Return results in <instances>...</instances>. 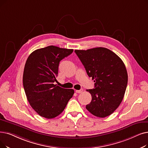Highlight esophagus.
Here are the masks:
<instances>
[{
  "label": "esophagus",
  "instance_id": "34e87169",
  "mask_svg": "<svg viewBox=\"0 0 148 148\" xmlns=\"http://www.w3.org/2000/svg\"><path fill=\"white\" fill-rule=\"evenodd\" d=\"M76 93H82L83 92V90L82 89H80V90H76L75 91Z\"/></svg>",
  "mask_w": 148,
  "mask_h": 148
}]
</instances>
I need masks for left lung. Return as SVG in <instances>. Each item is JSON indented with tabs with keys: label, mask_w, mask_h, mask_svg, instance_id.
I'll return each mask as SVG.
<instances>
[{
	"label": "left lung",
	"mask_w": 148,
	"mask_h": 148,
	"mask_svg": "<svg viewBox=\"0 0 148 148\" xmlns=\"http://www.w3.org/2000/svg\"><path fill=\"white\" fill-rule=\"evenodd\" d=\"M94 88L87 89L92 100L86 110L96 117L103 118L113 113L123 99L127 84V73L123 62L112 51L98 47L75 50Z\"/></svg>",
	"instance_id": "1"
}]
</instances>
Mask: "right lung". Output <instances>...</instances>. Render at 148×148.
<instances>
[{
  "instance_id": "add662e5",
  "label": "right lung",
  "mask_w": 148,
  "mask_h": 148,
  "mask_svg": "<svg viewBox=\"0 0 148 148\" xmlns=\"http://www.w3.org/2000/svg\"><path fill=\"white\" fill-rule=\"evenodd\" d=\"M73 52L55 46L35 50L25 63L23 85L29 105L40 116L53 119L60 115L74 93V89L54 85L60 62Z\"/></svg>"
}]
</instances>
